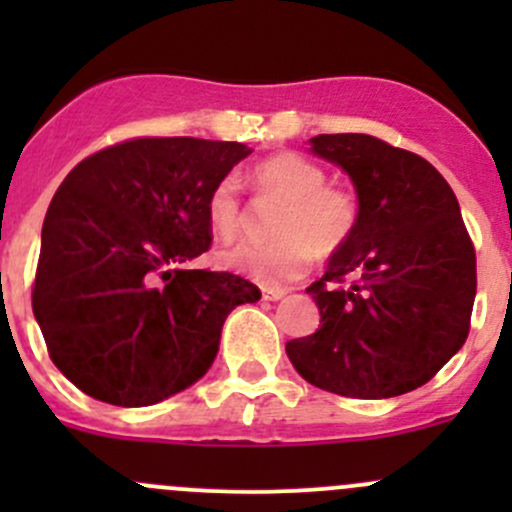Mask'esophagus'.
Listing matches in <instances>:
<instances>
[{
	"instance_id": "1",
	"label": "esophagus",
	"mask_w": 512,
	"mask_h": 512,
	"mask_svg": "<svg viewBox=\"0 0 512 512\" xmlns=\"http://www.w3.org/2000/svg\"><path fill=\"white\" fill-rule=\"evenodd\" d=\"M285 294H287V289H282V287H265V289H262V297L270 299V302H277V299H282Z\"/></svg>"
}]
</instances>
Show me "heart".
<instances>
[{
  "label": "heart",
  "instance_id": "b5f03b06",
  "mask_svg": "<svg viewBox=\"0 0 512 512\" xmlns=\"http://www.w3.org/2000/svg\"><path fill=\"white\" fill-rule=\"evenodd\" d=\"M257 188L285 200L275 220L272 242H240L218 255L227 270L242 272L265 285L294 280L314 255H332L352 237L359 220L354 193L327 185V170L299 153H280L252 170ZM208 223L220 240H232L245 225L235 178H223L208 198Z\"/></svg>",
  "mask_w": 512,
  "mask_h": 512
}]
</instances>
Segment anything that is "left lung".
Listing matches in <instances>:
<instances>
[{
    "label": "left lung",
    "mask_w": 512,
    "mask_h": 512,
    "mask_svg": "<svg viewBox=\"0 0 512 512\" xmlns=\"http://www.w3.org/2000/svg\"><path fill=\"white\" fill-rule=\"evenodd\" d=\"M352 178L359 220L307 287L319 329L287 342L304 381L349 399L409 394L463 347L476 250L451 185L428 160L366 133L309 138ZM354 274L352 286L343 277Z\"/></svg>",
    "instance_id": "1"
}]
</instances>
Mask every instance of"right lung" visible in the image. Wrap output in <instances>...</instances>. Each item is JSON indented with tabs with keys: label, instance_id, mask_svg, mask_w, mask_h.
Wrapping results in <instances>:
<instances>
[{
	"label": "right lung",
	"instance_id": "right-lung-1",
	"mask_svg": "<svg viewBox=\"0 0 512 512\" xmlns=\"http://www.w3.org/2000/svg\"><path fill=\"white\" fill-rule=\"evenodd\" d=\"M252 148L133 138L81 160L41 227L34 317L56 369L113 406H151L203 379L227 314L260 289L188 270L213 240L208 198Z\"/></svg>",
	"mask_w": 512,
	"mask_h": 512
}]
</instances>
